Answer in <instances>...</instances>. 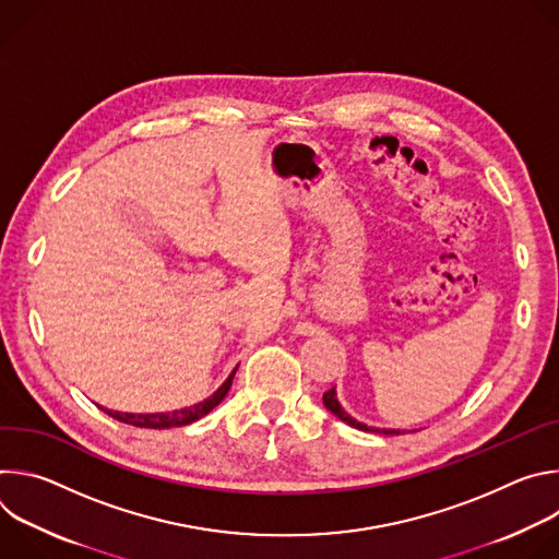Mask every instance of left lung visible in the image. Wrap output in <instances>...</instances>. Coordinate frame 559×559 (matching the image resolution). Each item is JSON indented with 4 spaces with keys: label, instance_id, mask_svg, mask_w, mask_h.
I'll list each match as a JSON object with an SVG mask.
<instances>
[{
    "label": "left lung",
    "instance_id": "left-lung-1",
    "mask_svg": "<svg viewBox=\"0 0 559 559\" xmlns=\"http://www.w3.org/2000/svg\"><path fill=\"white\" fill-rule=\"evenodd\" d=\"M323 403H325V407H328L336 418H341L345 425H349V427H354V429H358V431H376V433H384V436H401V433H405V431H401V429H378V427H369V425L358 423L356 418H352V416L343 409V405L338 403L336 386L323 393Z\"/></svg>",
    "mask_w": 559,
    "mask_h": 559
}]
</instances>
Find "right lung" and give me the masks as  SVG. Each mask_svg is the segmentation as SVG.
Masks as SVG:
<instances>
[{
  "label": "right lung",
  "instance_id": "obj_1",
  "mask_svg": "<svg viewBox=\"0 0 559 559\" xmlns=\"http://www.w3.org/2000/svg\"><path fill=\"white\" fill-rule=\"evenodd\" d=\"M238 367H234V371L227 376V380L210 395L205 397L203 403H197L192 407H183V409H175V412H168V414H123V412H112V409H106L102 407L110 418L119 420V423H126V425H132V427H141V429H173V427H186V425H192L197 423L199 418L207 416L223 397L227 395L229 386H231V380H234V373H236Z\"/></svg>",
  "mask_w": 559,
  "mask_h": 559
}]
</instances>
